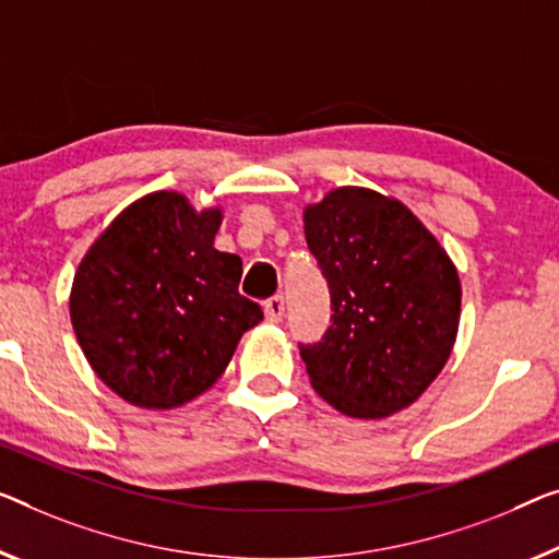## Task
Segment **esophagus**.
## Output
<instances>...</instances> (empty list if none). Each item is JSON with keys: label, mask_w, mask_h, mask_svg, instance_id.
Instances as JSON below:
<instances>
[{"label": "esophagus", "mask_w": 559, "mask_h": 559, "mask_svg": "<svg viewBox=\"0 0 559 559\" xmlns=\"http://www.w3.org/2000/svg\"><path fill=\"white\" fill-rule=\"evenodd\" d=\"M263 311H265V319H269L271 323H278L283 319V313H286V304H283L281 296H273L265 301Z\"/></svg>", "instance_id": "34e87169"}]
</instances>
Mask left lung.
<instances>
[{
	"instance_id": "8db88e82",
	"label": "left lung",
	"mask_w": 559,
	"mask_h": 559,
	"mask_svg": "<svg viewBox=\"0 0 559 559\" xmlns=\"http://www.w3.org/2000/svg\"><path fill=\"white\" fill-rule=\"evenodd\" d=\"M306 243L331 288V326L301 346L308 381L354 419L412 406L452 356L462 313L456 265L402 200L329 190L304 207Z\"/></svg>"
}]
</instances>
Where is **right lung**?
<instances>
[{
    "mask_svg": "<svg viewBox=\"0 0 559 559\" xmlns=\"http://www.w3.org/2000/svg\"><path fill=\"white\" fill-rule=\"evenodd\" d=\"M223 207L155 190L115 215L74 271L82 354L122 402L170 412L211 389L240 336L263 321L238 294L243 261L215 248Z\"/></svg>",
    "mask_w": 559,
    "mask_h": 559,
    "instance_id": "1",
    "label": "right lung"
}]
</instances>
